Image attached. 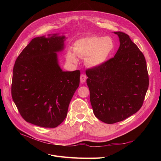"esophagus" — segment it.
Returning <instances> with one entry per match:
<instances>
[{
  "label": "esophagus",
  "mask_w": 161,
  "mask_h": 161,
  "mask_svg": "<svg viewBox=\"0 0 161 161\" xmlns=\"http://www.w3.org/2000/svg\"><path fill=\"white\" fill-rule=\"evenodd\" d=\"M86 80V76L85 74H82L80 77V80L81 83H84Z\"/></svg>",
  "instance_id": "1"
}]
</instances>
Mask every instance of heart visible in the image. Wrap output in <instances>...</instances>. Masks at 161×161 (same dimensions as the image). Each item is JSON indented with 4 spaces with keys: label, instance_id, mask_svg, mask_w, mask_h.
<instances>
[{
    "label": "heart",
    "instance_id": "1",
    "mask_svg": "<svg viewBox=\"0 0 161 161\" xmlns=\"http://www.w3.org/2000/svg\"><path fill=\"white\" fill-rule=\"evenodd\" d=\"M114 48L112 39L109 37L90 36L81 38L75 43L74 52L81 57L85 58L86 64L91 67H97L107 61ZM67 60L72 63H76L75 53L69 51Z\"/></svg>",
    "mask_w": 161,
    "mask_h": 161
}]
</instances>
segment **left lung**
<instances>
[{"mask_svg":"<svg viewBox=\"0 0 161 161\" xmlns=\"http://www.w3.org/2000/svg\"><path fill=\"white\" fill-rule=\"evenodd\" d=\"M114 33L120 42L114 57L86 70L93 113L97 118L109 124L136 114L143 105L149 85L142 52L127 34Z\"/></svg>","mask_w":161,"mask_h":161,"instance_id":"8db88e82","label":"left lung"}]
</instances>
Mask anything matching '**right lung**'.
<instances>
[{"label": "right lung", "mask_w": 161, "mask_h": 161, "mask_svg": "<svg viewBox=\"0 0 161 161\" xmlns=\"http://www.w3.org/2000/svg\"><path fill=\"white\" fill-rule=\"evenodd\" d=\"M65 36L33 38L13 67L11 95L27 122L56 128L66 118L80 83V70L62 71L56 52L64 49Z\"/></svg>", "instance_id": "1"}]
</instances>
